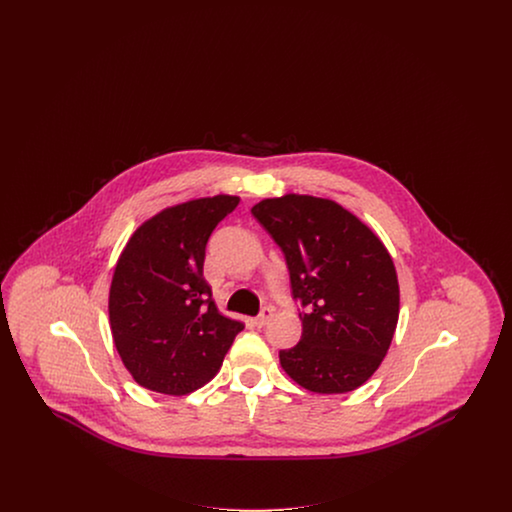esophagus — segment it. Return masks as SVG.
I'll list each match as a JSON object with an SVG mask.
<instances>
[{
  "instance_id": "esophagus-1",
  "label": "esophagus",
  "mask_w": 512,
  "mask_h": 512,
  "mask_svg": "<svg viewBox=\"0 0 512 512\" xmlns=\"http://www.w3.org/2000/svg\"><path fill=\"white\" fill-rule=\"evenodd\" d=\"M272 313H274V311H272V307H265V309L261 311V315H259V317L253 318V324H255L257 328H263V326L267 324L268 320L272 318Z\"/></svg>"
}]
</instances>
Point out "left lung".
Instances as JSON below:
<instances>
[{
	"label": "left lung",
	"mask_w": 512,
	"mask_h": 512,
	"mask_svg": "<svg viewBox=\"0 0 512 512\" xmlns=\"http://www.w3.org/2000/svg\"><path fill=\"white\" fill-rule=\"evenodd\" d=\"M253 217L282 249L303 334L280 365L305 390L347 393L382 365L399 318V284L380 238L332 199H263Z\"/></svg>",
	"instance_id": "1"
}]
</instances>
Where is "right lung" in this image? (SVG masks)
<instances>
[{"mask_svg":"<svg viewBox=\"0 0 512 512\" xmlns=\"http://www.w3.org/2000/svg\"><path fill=\"white\" fill-rule=\"evenodd\" d=\"M236 195L192 199L146 220L128 240L109 290L115 347L147 390L186 395L217 372L238 320L220 315L203 278L205 245Z\"/></svg>","mask_w":512,"mask_h":512,"instance_id":"right-lung-1","label":"right lung"}]
</instances>
